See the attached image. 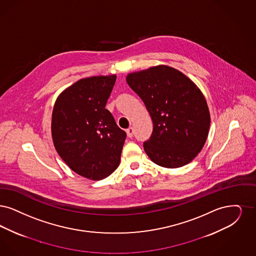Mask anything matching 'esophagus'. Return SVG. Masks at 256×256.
Wrapping results in <instances>:
<instances>
[{
  "mask_svg": "<svg viewBox=\"0 0 256 256\" xmlns=\"http://www.w3.org/2000/svg\"><path fill=\"white\" fill-rule=\"evenodd\" d=\"M126 133H127V136H128V138H132L134 136V129L132 127H130V128H128L127 130H126Z\"/></svg>",
  "mask_w": 256,
  "mask_h": 256,
  "instance_id": "1",
  "label": "esophagus"
}]
</instances>
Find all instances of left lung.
Listing matches in <instances>:
<instances>
[{"label":"left lung","mask_w":256,"mask_h":256,"mask_svg":"<svg viewBox=\"0 0 256 256\" xmlns=\"http://www.w3.org/2000/svg\"><path fill=\"white\" fill-rule=\"evenodd\" d=\"M130 88L144 102L153 132L144 151L158 166L178 168L202 149L210 126L206 100L197 85L182 72L166 65L131 72Z\"/></svg>","instance_id":"left-lung-1"}]
</instances>
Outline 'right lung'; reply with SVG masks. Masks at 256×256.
Masks as SVG:
<instances>
[{"label":"right lung","mask_w":256,"mask_h":256,"mask_svg":"<svg viewBox=\"0 0 256 256\" xmlns=\"http://www.w3.org/2000/svg\"><path fill=\"white\" fill-rule=\"evenodd\" d=\"M116 76L82 78L56 98L52 136L58 155L84 178L98 180L118 167L126 133L105 106Z\"/></svg>","instance_id":"obj_1"}]
</instances>
